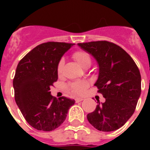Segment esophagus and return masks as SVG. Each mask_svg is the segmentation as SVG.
Here are the masks:
<instances>
[{
    "label": "esophagus",
    "mask_w": 150,
    "mask_h": 150,
    "mask_svg": "<svg viewBox=\"0 0 150 150\" xmlns=\"http://www.w3.org/2000/svg\"><path fill=\"white\" fill-rule=\"evenodd\" d=\"M82 100H83V99L82 98H75V102L76 103L81 102V101H82Z\"/></svg>",
    "instance_id": "1"
}]
</instances>
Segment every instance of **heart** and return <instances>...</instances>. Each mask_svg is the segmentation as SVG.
Masks as SVG:
<instances>
[{
	"mask_svg": "<svg viewBox=\"0 0 150 150\" xmlns=\"http://www.w3.org/2000/svg\"><path fill=\"white\" fill-rule=\"evenodd\" d=\"M72 57L76 62L79 64L82 68H88L90 67L92 64V57L86 50H77L72 54ZM64 59H61L58 61L57 66V71L59 75L62 73L64 68ZM87 87V83L85 81H77V82H71L68 85V88L73 93L81 94L83 93L86 88Z\"/></svg>",
	"mask_w": 150,
	"mask_h": 150,
	"instance_id": "b5f03b06",
	"label": "heart"
}]
</instances>
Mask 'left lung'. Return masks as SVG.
<instances>
[{
    "label": "left lung",
    "mask_w": 150,
    "mask_h": 150,
    "mask_svg": "<svg viewBox=\"0 0 150 150\" xmlns=\"http://www.w3.org/2000/svg\"><path fill=\"white\" fill-rule=\"evenodd\" d=\"M78 45L97 61L99 77L95 86L106 99L104 103L97 102L95 110L87 114V119L99 131L117 130L135 112L141 94L139 68L125 50L109 41H93Z\"/></svg>",
    "instance_id": "1"
}]
</instances>
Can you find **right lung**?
Here are the masks:
<instances>
[{
  "mask_svg": "<svg viewBox=\"0 0 150 150\" xmlns=\"http://www.w3.org/2000/svg\"><path fill=\"white\" fill-rule=\"evenodd\" d=\"M72 43L47 42L36 46L18 62L13 79L15 100L29 125L50 132L65 121L74 100L50 95L57 80V66Z\"/></svg>",
  "mask_w": 150,
  "mask_h": 150,
  "instance_id": "1",
  "label": "right lung"
}]
</instances>
